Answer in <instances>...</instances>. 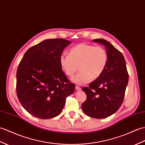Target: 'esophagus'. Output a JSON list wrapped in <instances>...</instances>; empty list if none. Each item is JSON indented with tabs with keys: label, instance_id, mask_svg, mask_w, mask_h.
<instances>
[{
	"label": "esophagus",
	"instance_id": "1",
	"mask_svg": "<svg viewBox=\"0 0 145 145\" xmlns=\"http://www.w3.org/2000/svg\"><path fill=\"white\" fill-rule=\"evenodd\" d=\"M75 89L77 90V91H80L81 90V88L80 86H75Z\"/></svg>",
	"mask_w": 145,
	"mask_h": 145
}]
</instances>
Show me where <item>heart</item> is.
Segmentation results:
<instances>
[{
  "instance_id": "b5f03b06",
  "label": "heart",
  "mask_w": 145,
  "mask_h": 145,
  "mask_svg": "<svg viewBox=\"0 0 145 145\" xmlns=\"http://www.w3.org/2000/svg\"><path fill=\"white\" fill-rule=\"evenodd\" d=\"M108 62L106 50L101 46L80 43L70 49V54H63L59 59L60 67L67 76H72L78 70L80 72L72 78L78 85L89 82L102 75Z\"/></svg>"
}]
</instances>
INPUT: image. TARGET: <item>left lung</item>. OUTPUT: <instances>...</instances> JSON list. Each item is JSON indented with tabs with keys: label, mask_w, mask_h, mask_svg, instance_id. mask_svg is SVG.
Wrapping results in <instances>:
<instances>
[{
	"label": "left lung",
	"mask_w": 145,
	"mask_h": 145,
	"mask_svg": "<svg viewBox=\"0 0 145 145\" xmlns=\"http://www.w3.org/2000/svg\"><path fill=\"white\" fill-rule=\"evenodd\" d=\"M105 46L108 62L104 72L99 78L83 87L86 99L82 109L87 116L96 119L109 117L118 110L123 103L129 73L122 54L103 39L93 40Z\"/></svg>",
	"instance_id": "obj_1"
}]
</instances>
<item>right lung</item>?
<instances>
[{"label": "right lung", "mask_w": 145, "mask_h": 145, "mask_svg": "<svg viewBox=\"0 0 145 145\" xmlns=\"http://www.w3.org/2000/svg\"><path fill=\"white\" fill-rule=\"evenodd\" d=\"M71 43L57 38L44 40L30 48L16 72V95L27 112L42 119L57 116L75 85L67 79L60 65L63 49Z\"/></svg>", "instance_id": "1"}]
</instances>
